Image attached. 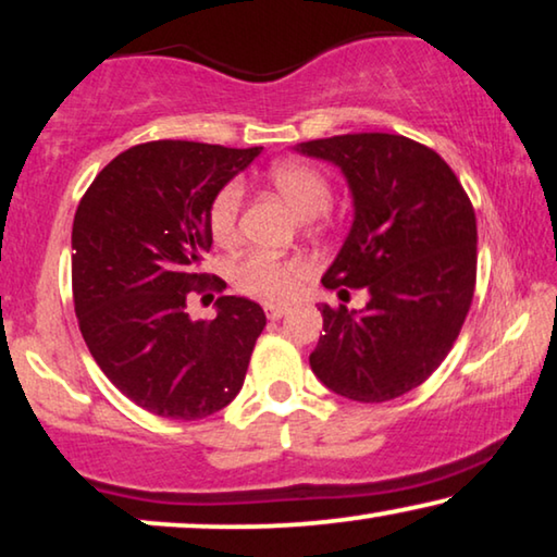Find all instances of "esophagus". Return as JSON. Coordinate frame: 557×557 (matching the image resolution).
Wrapping results in <instances>:
<instances>
[{
	"instance_id": "obj_1",
	"label": "esophagus",
	"mask_w": 557,
	"mask_h": 557,
	"mask_svg": "<svg viewBox=\"0 0 557 557\" xmlns=\"http://www.w3.org/2000/svg\"><path fill=\"white\" fill-rule=\"evenodd\" d=\"M265 317L269 319H281L284 314H288V307L286 304H265Z\"/></svg>"
}]
</instances>
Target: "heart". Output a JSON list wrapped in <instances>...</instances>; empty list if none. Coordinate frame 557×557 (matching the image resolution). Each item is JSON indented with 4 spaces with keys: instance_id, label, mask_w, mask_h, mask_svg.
Wrapping results in <instances>:
<instances>
[{
    "instance_id": "1",
    "label": "heart",
    "mask_w": 557,
    "mask_h": 557,
    "mask_svg": "<svg viewBox=\"0 0 557 557\" xmlns=\"http://www.w3.org/2000/svg\"><path fill=\"white\" fill-rule=\"evenodd\" d=\"M269 185L292 205V210L301 218H317L330 208L332 185L324 172L301 162H281L271 166ZM240 210H243V185L227 182L210 205L208 223L210 233L220 246H233L240 235ZM307 265L296 258H276L269 253H253L235 265V281L243 292L258 299L284 301L296 292L299 278Z\"/></svg>"
}]
</instances>
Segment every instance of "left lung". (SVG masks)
Returning a JSON list of instances; mask_svg holds the SVG:
<instances>
[{"mask_svg": "<svg viewBox=\"0 0 557 557\" xmlns=\"http://www.w3.org/2000/svg\"><path fill=\"white\" fill-rule=\"evenodd\" d=\"M296 151L339 166L352 193V227L322 284L368 292L360 311L319 307L324 334L311 370L349 400L398 398L444 362L469 314L474 208L451 166L406 136L345 134Z\"/></svg>", "mask_w": 557, "mask_h": 557, "instance_id": "8db88e82", "label": "left lung"}]
</instances>
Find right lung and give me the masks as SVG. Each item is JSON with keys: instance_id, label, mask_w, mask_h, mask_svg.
<instances>
[{"instance_id": "1", "label": "right lung", "mask_w": 557, "mask_h": 557, "mask_svg": "<svg viewBox=\"0 0 557 557\" xmlns=\"http://www.w3.org/2000/svg\"><path fill=\"white\" fill-rule=\"evenodd\" d=\"M261 149L139 144L103 166L75 210L81 334L103 375L149 413L197 421L240 393L263 309L220 296L218 317L195 322L187 296L208 288L212 200Z\"/></svg>"}]
</instances>
